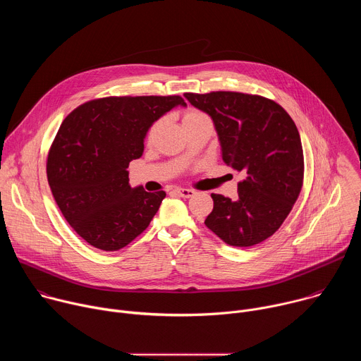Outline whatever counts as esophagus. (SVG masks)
<instances>
[{
  "mask_svg": "<svg viewBox=\"0 0 361 361\" xmlns=\"http://www.w3.org/2000/svg\"><path fill=\"white\" fill-rule=\"evenodd\" d=\"M174 191H176L180 197H183V198H190V197H192V195L195 194V191L191 190V188H176Z\"/></svg>",
  "mask_w": 361,
  "mask_h": 361,
  "instance_id": "34e87169",
  "label": "esophagus"
}]
</instances>
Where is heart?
I'll return each mask as SVG.
<instances>
[{"mask_svg":"<svg viewBox=\"0 0 361 361\" xmlns=\"http://www.w3.org/2000/svg\"><path fill=\"white\" fill-rule=\"evenodd\" d=\"M200 117H204V114L202 113H200V111H197V110H187L185 113H184V117H183V123H185V121H188V120H195V118H200Z\"/></svg>","mask_w":361,"mask_h":361,"instance_id":"b5f03b06","label":"heart"}]
</instances>
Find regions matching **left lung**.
I'll list each match as a JSON object with an SVG mask.
<instances>
[{"instance_id": "obj_1", "label": "left lung", "mask_w": 361, "mask_h": 361, "mask_svg": "<svg viewBox=\"0 0 361 361\" xmlns=\"http://www.w3.org/2000/svg\"><path fill=\"white\" fill-rule=\"evenodd\" d=\"M214 123L227 166L245 174L237 198L212 194L207 226L224 243L251 247L271 237L293 209L304 176L298 130L277 102L233 91L185 92Z\"/></svg>"}]
</instances>
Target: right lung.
<instances>
[{
	"label": "right lung",
	"mask_w": 361,
	"mask_h": 361,
	"mask_svg": "<svg viewBox=\"0 0 361 361\" xmlns=\"http://www.w3.org/2000/svg\"><path fill=\"white\" fill-rule=\"evenodd\" d=\"M178 95L107 97L85 102L61 124L47 177L63 216L88 244L117 251L149 224L166 197L128 183V164L144 152L149 127L176 107Z\"/></svg>",
	"instance_id": "obj_1"
}]
</instances>
